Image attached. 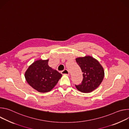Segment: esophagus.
Returning a JSON list of instances; mask_svg holds the SVG:
<instances>
[{
    "label": "esophagus",
    "mask_w": 129,
    "mask_h": 129,
    "mask_svg": "<svg viewBox=\"0 0 129 129\" xmlns=\"http://www.w3.org/2000/svg\"><path fill=\"white\" fill-rule=\"evenodd\" d=\"M62 75H69V72L67 69H64L61 72Z\"/></svg>",
    "instance_id": "esophagus-1"
}]
</instances>
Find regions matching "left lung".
Segmentation results:
<instances>
[{"label": "left lung", "instance_id": "8db88e82", "mask_svg": "<svg viewBox=\"0 0 129 129\" xmlns=\"http://www.w3.org/2000/svg\"><path fill=\"white\" fill-rule=\"evenodd\" d=\"M76 62L81 68L83 78L81 84L75 86L82 92H91L97 88L103 81L104 69L97 60L90 56L77 58Z\"/></svg>", "mask_w": 129, "mask_h": 129}]
</instances>
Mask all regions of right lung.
I'll list each match as a JSON object with an SVG mask.
<instances>
[{"label": "right lung", "mask_w": 129, "mask_h": 129, "mask_svg": "<svg viewBox=\"0 0 129 129\" xmlns=\"http://www.w3.org/2000/svg\"><path fill=\"white\" fill-rule=\"evenodd\" d=\"M48 60L34 62L25 73L28 84L39 92H47L57 84L62 75L48 65Z\"/></svg>", "instance_id": "add662e5"}]
</instances>
